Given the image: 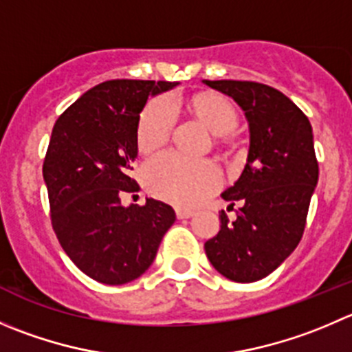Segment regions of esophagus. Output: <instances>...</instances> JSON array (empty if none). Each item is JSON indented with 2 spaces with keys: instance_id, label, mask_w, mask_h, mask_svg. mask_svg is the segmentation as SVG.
Listing matches in <instances>:
<instances>
[{
  "instance_id": "1",
  "label": "esophagus",
  "mask_w": 352,
  "mask_h": 352,
  "mask_svg": "<svg viewBox=\"0 0 352 352\" xmlns=\"http://www.w3.org/2000/svg\"><path fill=\"white\" fill-rule=\"evenodd\" d=\"M177 218L184 220V218H190L194 214L192 210H187V208H177Z\"/></svg>"
}]
</instances>
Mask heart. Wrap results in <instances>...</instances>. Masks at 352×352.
<instances>
[{"instance_id":"b5f03b06","label":"heart","mask_w":352,"mask_h":352,"mask_svg":"<svg viewBox=\"0 0 352 352\" xmlns=\"http://www.w3.org/2000/svg\"><path fill=\"white\" fill-rule=\"evenodd\" d=\"M192 111L217 135H225L237 125V111L221 96H197ZM175 104L168 98L151 101L142 111L138 127L141 153L162 148L175 124ZM221 182V172L211 160H192L179 153H163L144 166V184L153 196L179 206H194Z\"/></svg>"}]
</instances>
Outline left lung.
<instances>
[{
    "label": "left lung",
    "instance_id": "1",
    "mask_svg": "<svg viewBox=\"0 0 352 352\" xmlns=\"http://www.w3.org/2000/svg\"><path fill=\"white\" fill-rule=\"evenodd\" d=\"M242 108L249 124L244 170L221 197L241 203L237 218L220 213V232L204 251L218 274L256 282L277 270L298 248L318 184L308 117L280 91L249 80H203Z\"/></svg>",
    "mask_w": 352,
    "mask_h": 352
}]
</instances>
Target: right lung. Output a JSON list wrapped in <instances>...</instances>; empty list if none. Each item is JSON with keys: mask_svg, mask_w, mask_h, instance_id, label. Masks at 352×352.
Segmentation results:
<instances>
[{"mask_svg": "<svg viewBox=\"0 0 352 352\" xmlns=\"http://www.w3.org/2000/svg\"><path fill=\"white\" fill-rule=\"evenodd\" d=\"M175 85L107 80L70 104L51 132L43 165L51 223L75 267L101 284L141 277L175 221L173 208L151 197L144 206L120 204L122 194L139 190L131 172L142 108Z\"/></svg>", "mask_w": 352, "mask_h": 352, "instance_id": "obj_1", "label": "right lung"}]
</instances>
